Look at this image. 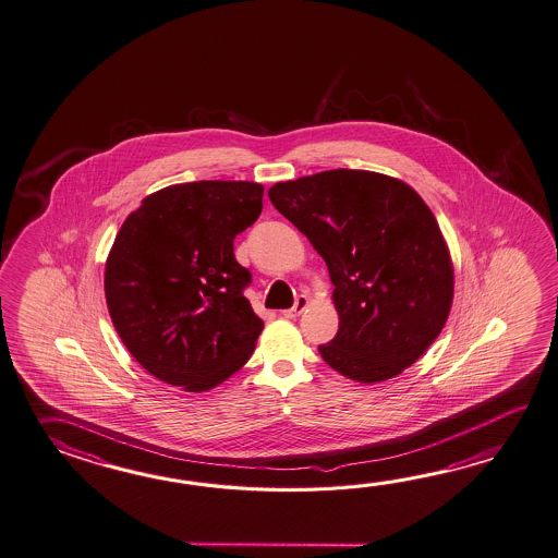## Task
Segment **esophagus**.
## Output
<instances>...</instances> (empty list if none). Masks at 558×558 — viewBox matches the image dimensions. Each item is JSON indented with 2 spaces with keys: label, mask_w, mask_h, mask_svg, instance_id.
Segmentation results:
<instances>
[{
  "label": "esophagus",
  "mask_w": 558,
  "mask_h": 558,
  "mask_svg": "<svg viewBox=\"0 0 558 558\" xmlns=\"http://www.w3.org/2000/svg\"><path fill=\"white\" fill-rule=\"evenodd\" d=\"M307 307V296H298L296 302H294V306L290 307V310H284L282 314H284V318H296L300 316L304 310Z\"/></svg>",
  "instance_id": "34e87169"
}]
</instances>
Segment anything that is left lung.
I'll use <instances>...</instances> for the list:
<instances>
[{"instance_id": "obj_1", "label": "left lung", "mask_w": 558, "mask_h": 558, "mask_svg": "<svg viewBox=\"0 0 558 558\" xmlns=\"http://www.w3.org/2000/svg\"><path fill=\"white\" fill-rule=\"evenodd\" d=\"M270 203L326 262L340 330L318 350L376 384L415 364L444 330L453 264L429 206L399 179L336 169L276 182Z\"/></svg>"}]
</instances>
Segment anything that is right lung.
Returning a JSON list of instances; mask_svg holds the SVG:
<instances>
[{
	"label": "right lung",
	"mask_w": 558,
	"mask_h": 558,
	"mask_svg": "<svg viewBox=\"0 0 558 558\" xmlns=\"http://www.w3.org/2000/svg\"><path fill=\"white\" fill-rule=\"evenodd\" d=\"M264 186L246 181L172 184L148 194L117 232L105 298L126 350L165 384L201 393L251 360L262 322L234 258L256 222Z\"/></svg>",
	"instance_id": "add662e5"
}]
</instances>
